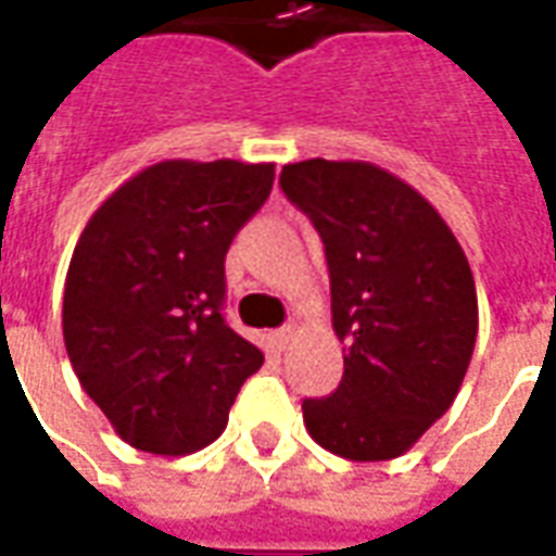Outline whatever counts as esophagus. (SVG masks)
<instances>
[{
	"label": "esophagus",
	"mask_w": 556,
	"mask_h": 556,
	"mask_svg": "<svg viewBox=\"0 0 556 556\" xmlns=\"http://www.w3.org/2000/svg\"><path fill=\"white\" fill-rule=\"evenodd\" d=\"M294 337H298V327L286 325V327H279L277 333H274V342H277L279 351H286L291 345V339H294Z\"/></svg>",
	"instance_id": "esophagus-1"
}]
</instances>
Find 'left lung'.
<instances>
[{"label": "left lung", "mask_w": 556, "mask_h": 556, "mask_svg": "<svg viewBox=\"0 0 556 556\" xmlns=\"http://www.w3.org/2000/svg\"><path fill=\"white\" fill-rule=\"evenodd\" d=\"M279 187L325 241L330 309L345 372L303 422L330 453L387 462L408 453L465 381L479 306L453 229L422 195L363 160H301Z\"/></svg>", "instance_id": "8db88e82"}]
</instances>
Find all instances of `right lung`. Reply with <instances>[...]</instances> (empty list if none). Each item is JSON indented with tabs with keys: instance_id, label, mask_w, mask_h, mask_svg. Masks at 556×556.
<instances>
[{
	"instance_id": "right-lung-1",
	"label": "right lung",
	"mask_w": 556,
	"mask_h": 556,
	"mask_svg": "<svg viewBox=\"0 0 556 556\" xmlns=\"http://www.w3.org/2000/svg\"><path fill=\"white\" fill-rule=\"evenodd\" d=\"M274 163L163 160L79 235L65 279L71 366L118 438L154 455L214 443L265 354L226 318V253L265 205Z\"/></svg>"
}]
</instances>
